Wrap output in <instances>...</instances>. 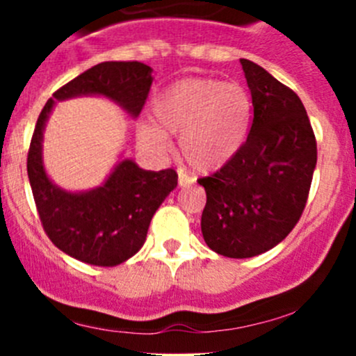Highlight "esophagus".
Wrapping results in <instances>:
<instances>
[{"label": "esophagus", "mask_w": 356, "mask_h": 356, "mask_svg": "<svg viewBox=\"0 0 356 356\" xmlns=\"http://www.w3.org/2000/svg\"><path fill=\"white\" fill-rule=\"evenodd\" d=\"M193 182V179L189 177V175H186V174H182V172H179V186H181V188H188L189 184H191Z\"/></svg>", "instance_id": "1"}]
</instances>
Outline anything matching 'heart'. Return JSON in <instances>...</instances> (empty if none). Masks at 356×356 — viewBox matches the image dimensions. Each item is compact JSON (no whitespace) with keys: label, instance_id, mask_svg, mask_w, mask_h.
I'll list each match as a JSON object with an SVG mask.
<instances>
[{"label":"heart","instance_id":"obj_1","mask_svg":"<svg viewBox=\"0 0 356 356\" xmlns=\"http://www.w3.org/2000/svg\"><path fill=\"white\" fill-rule=\"evenodd\" d=\"M253 102L236 82L217 79H182L155 99L158 127L179 138V153L198 172L224 167L245 145ZM155 125L139 127L141 145L153 152L167 148V136Z\"/></svg>","mask_w":356,"mask_h":356}]
</instances>
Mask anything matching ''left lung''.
<instances>
[{
  "mask_svg": "<svg viewBox=\"0 0 356 356\" xmlns=\"http://www.w3.org/2000/svg\"><path fill=\"white\" fill-rule=\"evenodd\" d=\"M241 65L253 102L248 138L220 170L198 179L207 191L204 243L229 258L265 253L293 231L317 165L314 129L296 92L250 60Z\"/></svg>",
  "mask_w": 356,
  "mask_h": 356,
  "instance_id": "obj_1",
  "label": "left lung"
}]
</instances>
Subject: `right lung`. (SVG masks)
Here are the masks:
<instances>
[{
    "label": "right lung",
    "instance_id": "1",
    "mask_svg": "<svg viewBox=\"0 0 356 356\" xmlns=\"http://www.w3.org/2000/svg\"><path fill=\"white\" fill-rule=\"evenodd\" d=\"M152 68L141 62H103L53 92L39 113L27 155V174L44 232L63 253L84 264L113 267L145 245L149 222L177 186V172L143 170L122 160L106 182L86 193L53 184L42 165V131L55 102L84 95L113 99L138 117L152 88Z\"/></svg>",
    "mask_w": 356,
    "mask_h": 356
}]
</instances>
